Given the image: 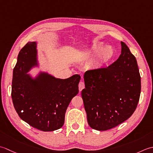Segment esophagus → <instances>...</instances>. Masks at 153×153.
Here are the masks:
<instances>
[{
    "mask_svg": "<svg viewBox=\"0 0 153 153\" xmlns=\"http://www.w3.org/2000/svg\"><path fill=\"white\" fill-rule=\"evenodd\" d=\"M83 88H85V83L82 81H80L79 84V91H81Z\"/></svg>",
    "mask_w": 153,
    "mask_h": 153,
    "instance_id": "1",
    "label": "esophagus"
}]
</instances>
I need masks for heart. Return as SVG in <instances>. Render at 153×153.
Here are the masks:
<instances>
[{
	"label": "heart",
	"mask_w": 153,
	"mask_h": 153,
	"mask_svg": "<svg viewBox=\"0 0 153 153\" xmlns=\"http://www.w3.org/2000/svg\"><path fill=\"white\" fill-rule=\"evenodd\" d=\"M115 49L111 46H104L100 43H96L86 51V55L90 58H96L94 66L96 67H102L108 63L114 57Z\"/></svg>",
	"instance_id": "obj_1"
}]
</instances>
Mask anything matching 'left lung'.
<instances>
[{
    "label": "left lung",
    "instance_id": "1",
    "mask_svg": "<svg viewBox=\"0 0 153 153\" xmlns=\"http://www.w3.org/2000/svg\"><path fill=\"white\" fill-rule=\"evenodd\" d=\"M119 58L106 68L87 71L81 92L91 128L105 131L129 118L137 106L141 76L136 58L121 42Z\"/></svg>",
    "mask_w": 153,
    "mask_h": 153
}]
</instances>
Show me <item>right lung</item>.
<instances>
[{
  "mask_svg": "<svg viewBox=\"0 0 153 153\" xmlns=\"http://www.w3.org/2000/svg\"><path fill=\"white\" fill-rule=\"evenodd\" d=\"M37 43H27L18 55L13 70L12 99L18 116L43 131L60 129L71 100L79 93V74L66 79L40 72L32 78L27 72L37 66Z\"/></svg>",
  "mask_w": 153,
  "mask_h": 153,
  "instance_id": "1",
  "label": "right lung"
}]
</instances>
